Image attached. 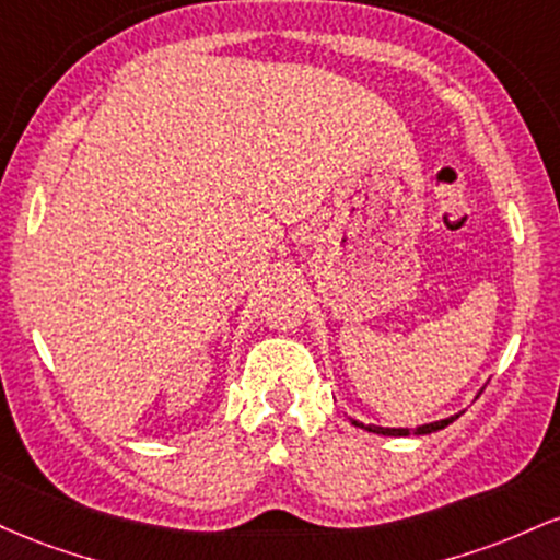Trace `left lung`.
<instances>
[{
    "mask_svg": "<svg viewBox=\"0 0 560 560\" xmlns=\"http://www.w3.org/2000/svg\"><path fill=\"white\" fill-rule=\"evenodd\" d=\"M457 416L452 418H444V420H433V423H425V425H418L416 433H433V431H442L444 425H450L452 420H455ZM354 425H360V429L364 431H373V433H381V436H407L410 433V429H383V425H364L360 423V420H351Z\"/></svg>",
    "mask_w": 560,
    "mask_h": 560,
    "instance_id": "obj_1",
    "label": "left lung"
}]
</instances>
